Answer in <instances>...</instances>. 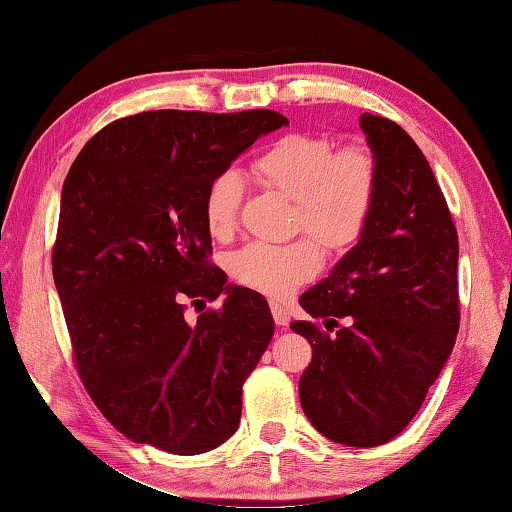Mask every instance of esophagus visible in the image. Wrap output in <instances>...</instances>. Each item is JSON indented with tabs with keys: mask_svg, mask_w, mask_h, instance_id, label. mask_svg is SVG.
Here are the masks:
<instances>
[{
	"mask_svg": "<svg viewBox=\"0 0 512 512\" xmlns=\"http://www.w3.org/2000/svg\"><path fill=\"white\" fill-rule=\"evenodd\" d=\"M270 308H272V315H274L276 326H288L290 324V312L285 310L279 301H272Z\"/></svg>",
	"mask_w": 512,
	"mask_h": 512,
	"instance_id": "obj_1",
	"label": "esophagus"
}]
</instances>
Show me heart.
I'll use <instances>...</instances> for the list:
<instances>
[{
    "label": "heart",
    "mask_w": 512,
    "mask_h": 512,
    "mask_svg": "<svg viewBox=\"0 0 512 512\" xmlns=\"http://www.w3.org/2000/svg\"><path fill=\"white\" fill-rule=\"evenodd\" d=\"M254 177L294 200V229H306L330 251L351 247L371 218L378 193V159L366 143L337 148L315 134H288L254 161ZM245 182L222 170L204 191L206 229L227 238L236 229ZM321 251L314 240L288 245L249 242L231 256L233 279L258 292L283 297L319 272Z\"/></svg>",
    "instance_id": "obj_1"
}]
</instances>
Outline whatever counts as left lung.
Returning a JSON list of instances; mask_svg holds the SVG:
<instances>
[{
	"label": "left lung",
	"mask_w": 512,
	"mask_h": 512,
	"mask_svg": "<svg viewBox=\"0 0 512 512\" xmlns=\"http://www.w3.org/2000/svg\"><path fill=\"white\" fill-rule=\"evenodd\" d=\"M360 128L378 159V193L357 245L301 294L312 346L299 380L317 432L348 447L398 436L441 375L459 333V236L416 141L384 116Z\"/></svg>",
	"instance_id": "left-lung-1"
}]
</instances>
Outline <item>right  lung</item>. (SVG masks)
Wrapping results in <instances>:
<instances>
[{"label":"right lung","mask_w":512,"mask_h":512,"mask_svg":"<svg viewBox=\"0 0 512 512\" xmlns=\"http://www.w3.org/2000/svg\"><path fill=\"white\" fill-rule=\"evenodd\" d=\"M283 114L152 110L94 134L60 197L53 281L80 380L134 443L209 452L238 429L242 384L274 335L261 294L209 263L202 200ZM225 294L193 325L185 301Z\"/></svg>","instance_id":"right-lung-1"}]
</instances>
